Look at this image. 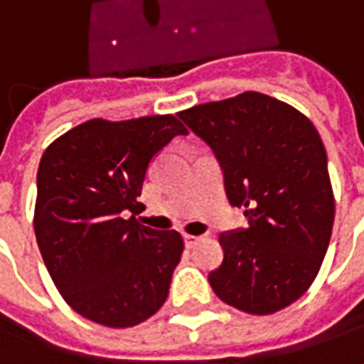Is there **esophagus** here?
Segmentation results:
<instances>
[{"label":"esophagus","instance_id":"esophagus-1","mask_svg":"<svg viewBox=\"0 0 364 364\" xmlns=\"http://www.w3.org/2000/svg\"><path fill=\"white\" fill-rule=\"evenodd\" d=\"M183 240H185V245H187V247H193V245L197 244L198 240H200V236H193V234H185V236H183Z\"/></svg>","mask_w":364,"mask_h":364}]
</instances>
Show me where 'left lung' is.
<instances>
[{
	"label": "left lung",
	"instance_id": "1",
	"mask_svg": "<svg viewBox=\"0 0 364 364\" xmlns=\"http://www.w3.org/2000/svg\"><path fill=\"white\" fill-rule=\"evenodd\" d=\"M218 159L232 206L247 226L220 234L208 274L222 302L274 314L310 289L328 252L336 200L318 130L294 107L257 91L177 112Z\"/></svg>",
	"mask_w": 364,
	"mask_h": 364
}]
</instances>
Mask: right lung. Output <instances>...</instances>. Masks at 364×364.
I'll return each mask as SVG.
<instances>
[{"label": "right lung", "mask_w": 364, "mask_h": 364, "mask_svg": "<svg viewBox=\"0 0 364 364\" xmlns=\"http://www.w3.org/2000/svg\"><path fill=\"white\" fill-rule=\"evenodd\" d=\"M173 114L91 119L46 148L36 173L35 234L62 298L107 328H132L164 306L183 237L140 226L134 213L148 166L175 136Z\"/></svg>", "instance_id": "obj_1"}]
</instances>
